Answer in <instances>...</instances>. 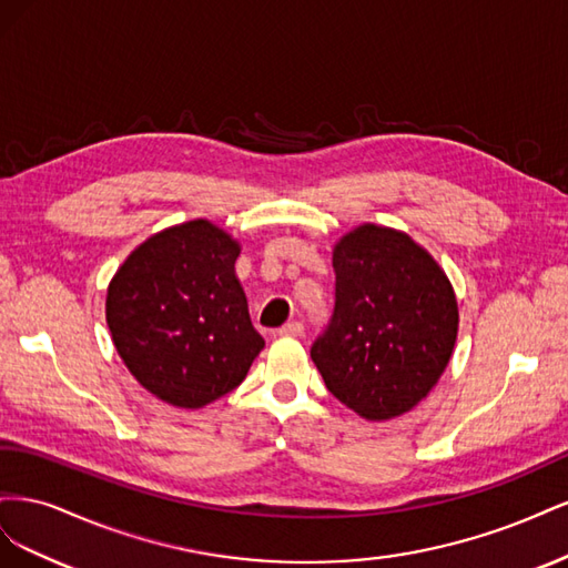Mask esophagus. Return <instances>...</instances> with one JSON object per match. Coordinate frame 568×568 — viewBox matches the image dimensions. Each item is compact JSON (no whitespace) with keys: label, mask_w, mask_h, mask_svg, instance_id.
I'll use <instances>...</instances> for the list:
<instances>
[{"label":"esophagus","mask_w":568,"mask_h":568,"mask_svg":"<svg viewBox=\"0 0 568 568\" xmlns=\"http://www.w3.org/2000/svg\"><path fill=\"white\" fill-rule=\"evenodd\" d=\"M303 332H305L303 322H288L280 329V336H303Z\"/></svg>","instance_id":"esophagus-1"}]
</instances>
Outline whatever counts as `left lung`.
Returning <instances> with one entry per match:
<instances>
[{"label":"left lung","mask_w":568,"mask_h":568,"mask_svg":"<svg viewBox=\"0 0 568 568\" xmlns=\"http://www.w3.org/2000/svg\"><path fill=\"white\" fill-rule=\"evenodd\" d=\"M336 303L311 357L334 398L367 422L415 409L457 341L455 288L409 234L363 222L334 244Z\"/></svg>","instance_id":"obj_1"}]
</instances>
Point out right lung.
<instances>
[{"label": "right lung", "mask_w": 568, "mask_h": 568, "mask_svg": "<svg viewBox=\"0 0 568 568\" xmlns=\"http://www.w3.org/2000/svg\"><path fill=\"white\" fill-rule=\"evenodd\" d=\"M242 244L211 220L151 234L118 267L106 324L130 374L159 400L199 409L246 379L265 348L234 263Z\"/></svg>", "instance_id": "right-lung-1"}]
</instances>
